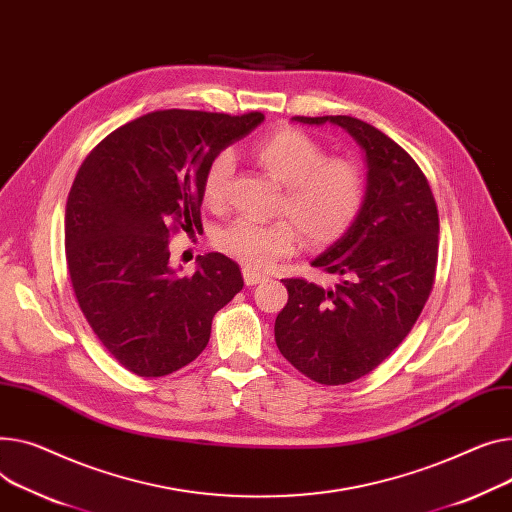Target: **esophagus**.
Wrapping results in <instances>:
<instances>
[{"label": "esophagus", "mask_w": 512, "mask_h": 512, "mask_svg": "<svg viewBox=\"0 0 512 512\" xmlns=\"http://www.w3.org/2000/svg\"><path fill=\"white\" fill-rule=\"evenodd\" d=\"M243 278H245V284H247V286H255V284L267 280L265 274H259V271H253V269H247V267L243 269Z\"/></svg>", "instance_id": "34e87169"}]
</instances>
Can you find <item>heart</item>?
Listing matches in <instances>:
<instances>
[{"mask_svg": "<svg viewBox=\"0 0 512 512\" xmlns=\"http://www.w3.org/2000/svg\"><path fill=\"white\" fill-rule=\"evenodd\" d=\"M253 160L284 187L278 212L288 218L274 222L236 220L222 228L214 245L220 253L245 267L263 269L290 255L300 232L313 247L339 241L358 220L366 179L358 162L346 156H327L325 148L296 127L271 131L251 148ZM232 177V156L216 154L201 179V199L214 212L226 206Z\"/></svg>", "mask_w": 512, "mask_h": 512, "instance_id": "1", "label": "heart"}]
</instances>
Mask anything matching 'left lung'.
<instances>
[{
  "label": "left lung",
  "mask_w": 512,
  "mask_h": 512,
  "mask_svg": "<svg viewBox=\"0 0 512 512\" xmlns=\"http://www.w3.org/2000/svg\"><path fill=\"white\" fill-rule=\"evenodd\" d=\"M294 119L344 127L366 152L364 208L313 261L339 282L282 280L288 302L274 327L282 356L304 377L348 385L377 368L418 321L436 276L438 210L422 168L377 127L348 115Z\"/></svg>",
  "instance_id": "1"
}]
</instances>
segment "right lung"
Here are the masks:
<instances>
[{
    "instance_id": "right-lung-1",
    "label": "right lung",
    "mask_w": 512,
    "mask_h": 512,
    "mask_svg": "<svg viewBox=\"0 0 512 512\" xmlns=\"http://www.w3.org/2000/svg\"><path fill=\"white\" fill-rule=\"evenodd\" d=\"M265 119L168 109L109 133L82 162L65 206V261L100 344L138 377H164L206 350L214 315L245 282L222 253L191 276L168 265L170 238L201 228L210 160Z\"/></svg>"
}]
</instances>
